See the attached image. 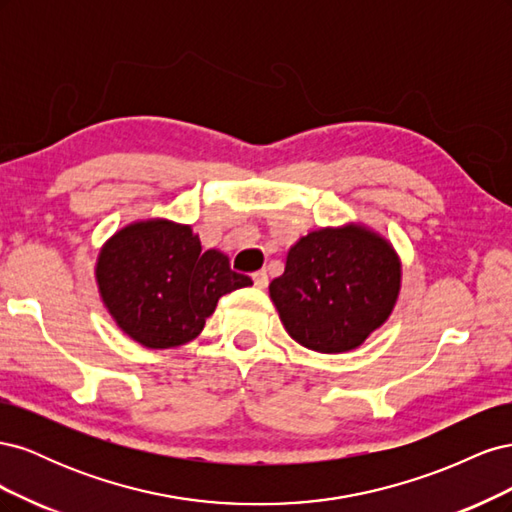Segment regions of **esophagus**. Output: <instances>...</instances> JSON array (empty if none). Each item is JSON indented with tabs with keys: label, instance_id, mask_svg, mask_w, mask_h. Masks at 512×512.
<instances>
[{
	"label": "esophagus",
	"instance_id": "34e87169",
	"mask_svg": "<svg viewBox=\"0 0 512 512\" xmlns=\"http://www.w3.org/2000/svg\"><path fill=\"white\" fill-rule=\"evenodd\" d=\"M252 280H254V284H256L258 288H267L269 275H267V271H256V273H252Z\"/></svg>",
	"mask_w": 512,
	"mask_h": 512
}]
</instances>
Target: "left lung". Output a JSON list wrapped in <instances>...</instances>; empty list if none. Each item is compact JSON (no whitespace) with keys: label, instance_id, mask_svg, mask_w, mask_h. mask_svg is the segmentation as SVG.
Segmentation results:
<instances>
[{"label":"left lung","instance_id":"8db88e82","mask_svg":"<svg viewBox=\"0 0 512 512\" xmlns=\"http://www.w3.org/2000/svg\"><path fill=\"white\" fill-rule=\"evenodd\" d=\"M401 267L393 247L363 226L322 228L290 247L269 286L292 339L316 352H348L391 316Z\"/></svg>","mask_w":512,"mask_h":512}]
</instances>
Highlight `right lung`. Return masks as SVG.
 Here are the masks:
<instances>
[{"label":"right lung","mask_w":512,"mask_h":512,"mask_svg":"<svg viewBox=\"0 0 512 512\" xmlns=\"http://www.w3.org/2000/svg\"><path fill=\"white\" fill-rule=\"evenodd\" d=\"M96 277L108 312L147 348L190 342L222 294L252 284L228 256L205 252L190 226L166 220L119 230L100 252Z\"/></svg>","instance_id":"right-lung-1"}]
</instances>
